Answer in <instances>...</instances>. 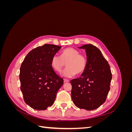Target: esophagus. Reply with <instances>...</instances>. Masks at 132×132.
I'll return each instance as SVG.
<instances>
[{
  "label": "esophagus",
  "mask_w": 132,
  "mask_h": 132,
  "mask_svg": "<svg viewBox=\"0 0 132 132\" xmlns=\"http://www.w3.org/2000/svg\"><path fill=\"white\" fill-rule=\"evenodd\" d=\"M64 82H69V80H67V79H64Z\"/></svg>",
  "instance_id": "esophagus-1"
}]
</instances>
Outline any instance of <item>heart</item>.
Instances as JSON below:
<instances>
[{
  "mask_svg": "<svg viewBox=\"0 0 132 132\" xmlns=\"http://www.w3.org/2000/svg\"><path fill=\"white\" fill-rule=\"evenodd\" d=\"M65 63L67 68L63 71L62 75L66 78H71L76 74H81L85 70L87 59L84 55L80 54L77 50L68 48L62 52L61 57L54 54L51 61L52 67L57 72H61Z\"/></svg>",
  "mask_w": 132,
  "mask_h": 132,
  "instance_id": "1",
  "label": "heart"
}]
</instances>
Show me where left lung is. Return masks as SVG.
<instances>
[{"label":"left lung","instance_id":"8db88e82","mask_svg":"<svg viewBox=\"0 0 132 132\" xmlns=\"http://www.w3.org/2000/svg\"><path fill=\"white\" fill-rule=\"evenodd\" d=\"M78 48L85 50L87 64L80 77L70 81L71 98L79 109L95 110L105 102L110 89V65L96 47L88 44Z\"/></svg>","mask_w":132,"mask_h":132}]
</instances>
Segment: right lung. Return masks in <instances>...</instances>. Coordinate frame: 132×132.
I'll use <instances>...</instances> for the list:
<instances>
[{"mask_svg": "<svg viewBox=\"0 0 132 132\" xmlns=\"http://www.w3.org/2000/svg\"><path fill=\"white\" fill-rule=\"evenodd\" d=\"M61 46L45 44L31 51L23 60L20 71V89L27 105L36 110L52 106L63 79L51 66L52 57Z\"/></svg>", "mask_w": 132, "mask_h": 132, "instance_id": "right-lung-1", "label": "right lung"}]
</instances>
